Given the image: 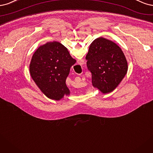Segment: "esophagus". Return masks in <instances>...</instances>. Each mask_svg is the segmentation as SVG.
<instances>
[{"label": "esophagus", "mask_w": 153, "mask_h": 153, "mask_svg": "<svg viewBox=\"0 0 153 153\" xmlns=\"http://www.w3.org/2000/svg\"><path fill=\"white\" fill-rule=\"evenodd\" d=\"M77 63L80 65H83L84 64V60H77Z\"/></svg>", "instance_id": "esophagus-1"}]
</instances>
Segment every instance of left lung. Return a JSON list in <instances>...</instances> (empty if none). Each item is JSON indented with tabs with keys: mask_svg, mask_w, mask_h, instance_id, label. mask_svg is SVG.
Listing matches in <instances>:
<instances>
[{
	"mask_svg": "<svg viewBox=\"0 0 153 153\" xmlns=\"http://www.w3.org/2000/svg\"><path fill=\"white\" fill-rule=\"evenodd\" d=\"M86 59L93 86L103 94L114 91L127 73L124 53L116 43L105 38L98 37L91 43Z\"/></svg>",
	"mask_w": 153,
	"mask_h": 153,
	"instance_id": "1",
	"label": "left lung"
}]
</instances>
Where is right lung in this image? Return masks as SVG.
<instances>
[{
    "label": "right lung",
    "instance_id": "right-lung-1",
    "mask_svg": "<svg viewBox=\"0 0 153 153\" xmlns=\"http://www.w3.org/2000/svg\"><path fill=\"white\" fill-rule=\"evenodd\" d=\"M76 60L61 43L48 42L33 53L29 67L31 77L48 98L60 100L70 95L66 79Z\"/></svg>",
    "mask_w": 153,
    "mask_h": 153
}]
</instances>
